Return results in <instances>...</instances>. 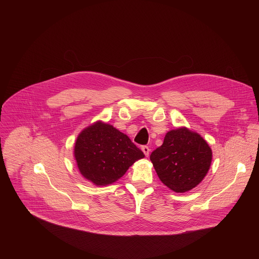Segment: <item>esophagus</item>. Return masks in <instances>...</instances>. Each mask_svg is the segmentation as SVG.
<instances>
[{
  "label": "esophagus",
  "mask_w": 259,
  "mask_h": 259,
  "mask_svg": "<svg viewBox=\"0 0 259 259\" xmlns=\"http://www.w3.org/2000/svg\"><path fill=\"white\" fill-rule=\"evenodd\" d=\"M141 150H142V152H143V154L145 155V157H147L150 155V147L149 146H146V145H143V146H141Z\"/></svg>",
  "instance_id": "esophagus-1"
}]
</instances>
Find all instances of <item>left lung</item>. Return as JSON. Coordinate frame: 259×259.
I'll use <instances>...</instances> for the list:
<instances>
[{
  "instance_id": "1",
  "label": "left lung",
  "mask_w": 259,
  "mask_h": 259,
  "mask_svg": "<svg viewBox=\"0 0 259 259\" xmlns=\"http://www.w3.org/2000/svg\"><path fill=\"white\" fill-rule=\"evenodd\" d=\"M160 180L175 193L196 188L206 176L212 161L207 141L186 127L170 130L164 142L150 157Z\"/></svg>"
}]
</instances>
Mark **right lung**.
<instances>
[{
  "label": "right lung",
  "instance_id": "obj_1",
  "mask_svg": "<svg viewBox=\"0 0 259 259\" xmlns=\"http://www.w3.org/2000/svg\"><path fill=\"white\" fill-rule=\"evenodd\" d=\"M80 173L95 186H107L121 178L143 153L114 126L97 121L77 137L73 150Z\"/></svg>",
  "mask_w": 259,
  "mask_h": 259
}]
</instances>
